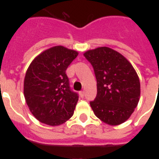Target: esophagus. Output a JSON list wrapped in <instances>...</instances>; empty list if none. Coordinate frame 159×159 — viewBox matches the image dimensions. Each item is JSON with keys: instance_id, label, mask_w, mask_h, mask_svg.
<instances>
[{"instance_id": "esophagus-1", "label": "esophagus", "mask_w": 159, "mask_h": 159, "mask_svg": "<svg viewBox=\"0 0 159 159\" xmlns=\"http://www.w3.org/2000/svg\"><path fill=\"white\" fill-rule=\"evenodd\" d=\"M79 94H80V96L82 97V98H83V97H84V94H85V92H84V91H80L79 92Z\"/></svg>"}]
</instances>
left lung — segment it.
<instances>
[{
    "instance_id": "obj_1",
    "label": "left lung",
    "mask_w": 159,
    "mask_h": 159,
    "mask_svg": "<svg viewBox=\"0 0 159 159\" xmlns=\"http://www.w3.org/2000/svg\"><path fill=\"white\" fill-rule=\"evenodd\" d=\"M83 55L96 76L97 95L90 102L95 116L111 126L124 123L140 100V80L134 68L120 52L107 47L88 50Z\"/></svg>"
}]
</instances>
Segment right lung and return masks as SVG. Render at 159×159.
Returning <instances> with one entry per match:
<instances>
[{
    "label": "right lung",
    "mask_w": 159,
    "mask_h": 159,
    "mask_svg": "<svg viewBox=\"0 0 159 159\" xmlns=\"http://www.w3.org/2000/svg\"><path fill=\"white\" fill-rule=\"evenodd\" d=\"M77 55V51L55 46L36 56L26 70L25 99L41 123L59 126L72 117L78 95L70 89L66 70Z\"/></svg>",
    "instance_id": "obj_1"
}]
</instances>
